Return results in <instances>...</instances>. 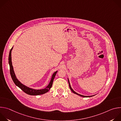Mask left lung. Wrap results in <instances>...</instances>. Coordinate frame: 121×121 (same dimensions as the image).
<instances>
[{
	"label": "left lung",
	"mask_w": 121,
	"mask_h": 121,
	"mask_svg": "<svg viewBox=\"0 0 121 121\" xmlns=\"http://www.w3.org/2000/svg\"><path fill=\"white\" fill-rule=\"evenodd\" d=\"M68 84H69V88H70V90H71V91L74 93H75V94H77V95H79V96H81V97H92V96H94V95H93V96H84V95H80V94H78V93H77V92H76L72 89V88H71V86H70V82H69V79H68Z\"/></svg>",
	"instance_id": "obj_1"
}]
</instances>
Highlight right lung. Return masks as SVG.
Here are the masks:
<instances>
[{
  "instance_id": "right-lung-1",
  "label": "right lung",
  "mask_w": 121,
  "mask_h": 121,
  "mask_svg": "<svg viewBox=\"0 0 121 121\" xmlns=\"http://www.w3.org/2000/svg\"><path fill=\"white\" fill-rule=\"evenodd\" d=\"M13 48V47H12V48L10 49V52H9V65L10 75H11V78H12L14 83H15V84L17 86H18V87H19L25 93H26L27 94L30 95H39L43 94L47 92L50 90L51 88L52 87V86L54 79L55 78V77L56 75V74L57 71H56L53 74L49 84H48V85L45 88H44L43 89H41V90H35V89H31L29 87H27V86H26L25 85L22 84L18 79L17 78L15 74L14 73V71L13 70V67L12 66V61H11V51L12 50Z\"/></svg>"
}]
</instances>
